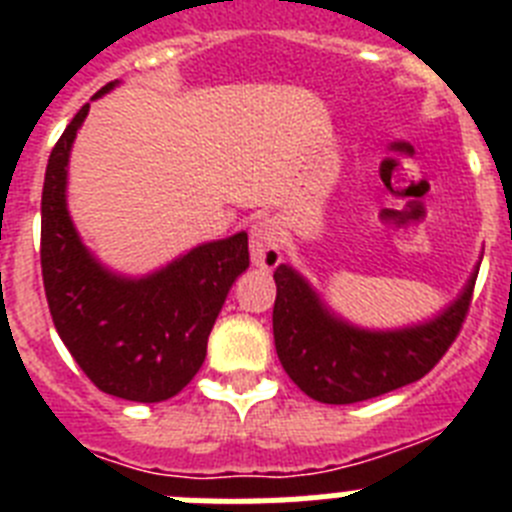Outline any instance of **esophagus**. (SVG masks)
Masks as SVG:
<instances>
[{
    "mask_svg": "<svg viewBox=\"0 0 512 512\" xmlns=\"http://www.w3.org/2000/svg\"><path fill=\"white\" fill-rule=\"evenodd\" d=\"M251 261L264 271L277 269L282 261V235L274 220H259L251 228Z\"/></svg>",
    "mask_w": 512,
    "mask_h": 512,
    "instance_id": "1",
    "label": "esophagus"
}]
</instances>
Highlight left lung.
<instances>
[{
  "instance_id": "1",
  "label": "left lung",
  "mask_w": 512,
  "mask_h": 512,
  "mask_svg": "<svg viewBox=\"0 0 512 512\" xmlns=\"http://www.w3.org/2000/svg\"><path fill=\"white\" fill-rule=\"evenodd\" d=\"M474 279L438 318L400 330H364L336 318L292 266L274 271V343L289 379L307 397L351 405L418 382L459 336Z\"/></svg>"
}]
</instances>
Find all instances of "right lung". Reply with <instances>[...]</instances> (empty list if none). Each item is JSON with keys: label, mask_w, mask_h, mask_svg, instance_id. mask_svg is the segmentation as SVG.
Segmentation results:
<instances>
[{"label": "right lung", "mask_w": 512, "mask_h": 512, "mask_svg": "<svg viewBox=\"0 0 512 512\" xmlns=\"http://www.w3.org/2000/svg\"><path fill=\"white\" fill-rule=\"evenodd\" d=\"M115 87L99 89L92 99ZM84 104L53 146L40 202V266L53 325L99 390L164 402L192 382L230 287L248 269V235L202 243L148 277H117L81 243L66 210V166Z\"/></svg>", "instance_id": "obj_1"}]
</instances>
